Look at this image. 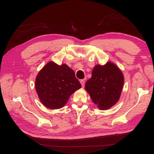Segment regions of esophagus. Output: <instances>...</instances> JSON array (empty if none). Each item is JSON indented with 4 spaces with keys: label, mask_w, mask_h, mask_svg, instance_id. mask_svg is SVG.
I'll return each mask as SVG.
<instances>
[{
    "label": "esophagus",
    "mask_w": 154,
    "mask_h": 154,
    "mask_svg": "<svg viewBox=\"0 0 154 154\" xmlns=\"http://www.w3.org/2000/svg\"><path fill=\"white\" fill-rule=\"evenodd\" d=\"M80 82H81V85H82V87H84V86H85V79H82V80H81V81H80Z\"/></svg>",
    "instance_id": "esophagus-1"
}]
</instances>
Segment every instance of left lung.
Returning a JSON list of instances; mask_svg holds the SVG:
<instances>
[{
    "label": "left lung",
    "instance_id": "obj_1",
    "mask_svg": "<svg viewBox=\"0 0 154 154\" xmlns=\"http://www.w3.org/2000/svg\"><path fill=\"white\" fill-rule=\"evenodd\" d=\"M124 75L118 67L107 62L104 66L96 65L92 77L85 84V89L94 103L100 109L106 110L116 104L121 95Z\"/></svg>",
    "mask_w": 154,
    "mask_h": 154
}]
</instances>
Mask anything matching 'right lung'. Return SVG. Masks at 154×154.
I'll return each instance as SVG.
<instances>
[{"instance_id":"1","label":"right lung","mask_w":154,"mask_h":154,"mask_svg":"<svg viewBox=\"0 0 154 154\" xmlns=\"http://www.w3.org/2000/svg\"><path fill=\"white\" fill-rule=\"evenodd\" d=\"M35 87L39 100L46 107L62 108L70 96L81 87L73 71L66 64L50 62L39 72Z\"/></svg>"}]
</instances>
